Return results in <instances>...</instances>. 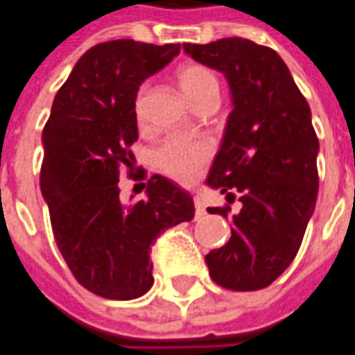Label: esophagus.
Segmentation results:
<instances>
[{"label":"esophagus","mask_w":355,"mask_h":355,"mask_svg":"<svg viewBox=\"0 0 355 355\" xmlns=\"http://www.w3.org/2000/svg\"><path fill=\"white\" fill-rule=\"evenodd\" d=\"M194 205H196V215H198V217H202V215H205V202H203V198H200V196H196V198H194Z\"/></svg>","instance_id":"obj_1"}]
</instances>
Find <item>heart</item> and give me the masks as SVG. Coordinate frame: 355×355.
<instances>
[{"label":"heart","mask_w":355,"mask_h":355,"mask_svg":"<svg viewBox=\"0 0 355 355\" xmlns=\"http://www.w3.org/2000/svg\"><path fill=\"white\" fill-rule=\"evenodd\" d=\"M177 83L178 88L186 96V100L194 107L198 103L211 100V98L219 100V80L207 67L196 65V63L180 67L177 71ZM135 111L138 121H142L144 88L136 96ZM209 153H211V146L205 140L171 136L155 152V163L165 175H169L178 182H192L198 177L200 167L209 157Z\"/></svg>","instance_id":"obj_1"}]
</instances>
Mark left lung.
Wrapping results in <instances>:
<instances>
[{
  "label": "left lung",
  "instance_id": "1",
  "mask_svg": "<svg viewBox=\"0 0 355 355\" xmlns=\"http://www.w3.org/2000/svg\"><path fill=\"white\" fill-rule=\"evenodd\" d=\"M186 55L219 71L232 111L205 184L242 209L230 219V240L205 255L211 279L238 292L259 290L292 263L315 211L319 140L311 109L288 67L252 40L184 44ZM227 217V209L209 207Z\"/></svg>",
  "mask_w": 355,
  "mask_h": 355
}]
</instances>
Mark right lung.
<instances>
[{"label": "right lung", "mask_w": 355, "mask_h": 355, "mask_svg": "<svg viewBox=\"0 0 355 355\" xmlns=\"http://www.w3.org/2000/svg\"><path fill=\"white\" fill-rule=\"evenodd\" d=\"M178 53L180 44L94 46L57 92L42 135L40 188L57 248L76 281L101 298L146 294L153 284L152 244L194 219L190 192L161 175L148 180L144 200L125 203L119 196V169L135 161L138 90Z\"/></svg>", "instance_id": "1"}]
</instances>
